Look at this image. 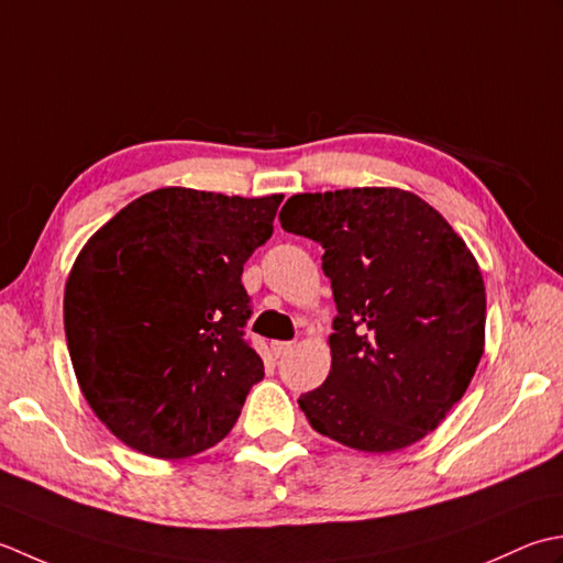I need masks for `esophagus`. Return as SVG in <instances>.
Returning a JSON list of instances; mask_svg holds the SVG:
<instances>
[{
  "label": "esophagus",
  "mask_w": 563,
  "mask_h": 563,
  "mask_svg": "<svg viewBox=\"0 0 563 563\" xmlns=\"http://www.w3.org/2000/svg\"><path fill=\"white\" fill-rule=\"evenodd\" d=\"M294 347H296L294 342H284V340L272 342V352H274V357H286V354H289Z\"/></svg>",
  "instance_id": "esophagus-1"
}]
</instances>
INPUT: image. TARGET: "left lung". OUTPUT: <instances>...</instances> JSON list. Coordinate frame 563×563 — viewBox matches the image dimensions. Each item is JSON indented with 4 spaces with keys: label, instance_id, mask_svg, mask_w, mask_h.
I'll list each match as a JSON object with an SVG mask.
<instances>
[{
    "label": "left lung",
    "instance_id": "left-lung-1",
    "mask_svg": "<svg viewBox=\"0 0 563 563\" xmlns=\"http://www.w3.org/2000/svg\"><path fill=\"white\" fill-rule=\"evenodd\" d=\"M282 228L323 245L338 316L323 384L298 398L311 428L386 454L426 438L472 384L486 286L472 250L412 191L296 194Z\"/></svg>",
    "mask_w": 563,
    "mask_h": 563
}]
</instances>
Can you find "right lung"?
<instances>
[{
  "mask_svg": "<svg viewBox=\"0 0 563 563\" xmlns=\"http://www.w3.org/2000/svg\"><path fill=\"white\" fill-rule=\"evenodd\" d=\"M282 194L165 187L104 223L65 284V335L89 408L131 450L185 459L233 430L265 364L243 338L240 274Z\"/></svg>",
  "mask_w": 563,
  "mask_h": 563,
  "instance_id": "obj_1",
  "label": "right lung"
}]
</instances>
